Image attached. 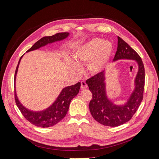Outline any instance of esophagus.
I'll return each instance as SVG.
<instances>
[{"label": "esophagus", "instance_id": "1", "mask_svg": "<svg viewBox=\"0 0 159 159\" xmlns=\"http://www.w3.org/2000/svg\"><path fill=\"white\" fill-rule=\"evenodd\" d=\"M81 89H86L88 88V85L86 84V82L85 81H82L81 82V86H80Z\"/></svg>", "mask_w": 159, "mask_h": 159}]
</instances>
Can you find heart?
Wrapping results in <instances>:
<instances>
[{
	"label": "heart",
	"mask_w": 159,
	"mask_h": 159,
	"mask_svg": "<svg viewBox=\"0 0 159 159\" xmlns=\"http://www.w3.org/2000/svg\"><path fill=\"white\" fill-rule=\"evenodd\" d=\"M113 45L107 40L95 38L75 49L73 61H67V66L73 73L81 71L82 64H86L87 71L92 75L102 71L110 61Z\"/></svg>",
	"instance_id": "obj_1"
}]
</instances>
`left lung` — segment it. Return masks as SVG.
Masks as SVG:
<instances>
[{"instance_id": "obj_1", "label": "left lung", "mask_w": 159, "mask_h": 159, "mask_svg": "<svg viewBox=\"0 0 159 159\" xmlns=\"http://www.w3.org/2000/svg\"><path fill=\"white\" fill-rule=\"evenodd\" d=\"M120 59L135 61L139 70L135 79V89L124 105H116L107 98L105 71L100 72L86 80L92 99L89 104L93 119L104 126L115 127L129 121L137 111L143 99L145 70L140 57L124 40L118 37V46L113 61Z\"/></svg>"}]
</instances>
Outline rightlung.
Segmentation results:
<instances>
[{
	"label": "right lung",
	"instance_id": "1",
	"mask_svg": "<svg viewBox=\"0 0 159 159\" xmlns=\"http://www.w3.org/2000/svg\"><path fill=\"white\" fill-rule=\"evenodd\" d=\"M69 35V33L64 32L57 33V34L52 36L43 37L33 44L26 52L37 49L48 44H51L57 41L64 40L68 37ZM23 55L21 56V57L20 58V60L19 61L17 66H16L15 73L14 84L15 99L16 104L19 107V110L20 111L25 119L32 124L40 128H48L53 126L54 125L57 124L58 122H59L66 116L67 112L68 111L71 101L75 96H77V95L79 92V89L80 88V82H78L75 85L63 88L59 95L57 98L56 101L49 107L46 108V110L40 111H34L30 110L27 109L26 107H25L20 102L17 96H16L15 90V80L16 73H17L19 66Z\"/></svg>",
	"mask_w": 159,
	"mask_h": 159
}]
</instances>
